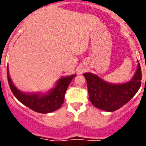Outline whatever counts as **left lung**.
<instances>
[{"instance_id":"left-lung-1","label":"left lung","mask_w":146,"mask_h":146,"mask_svg":"<svg viewBox=\"0 0 146 146\" xmlns=\"http://www.w3.org/2000/svg\"><path fill=\"white\" fill-rule=\"evenodd\" d=\"M87 82L89 100L94 106L108 112L118 110L126 104L138 92L141 86L142 72L138 61L137 69L129 82L113 84L96 74H83Z\"/></svg>"}]
</instances>
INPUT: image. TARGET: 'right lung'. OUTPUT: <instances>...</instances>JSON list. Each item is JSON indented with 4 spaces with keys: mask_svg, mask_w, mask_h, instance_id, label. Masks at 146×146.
Masks as SVG:
<instances>
[{
    "mask_svg": "<svg viewBox=\"0 0 146 146\" xmlns=\"http://www.w3.org/2000/svg\"><path fill=\"white\" fill-rule=\"evenodd\" d=\"M75 76V74H73L60 78L57 80L55 86L46 93H26L15 86L10 79L7 67V80L13 94L25 106L41 113H50L62 106L66 89Z\"/></svg>",
    "mask_w": 146,
    "mask_h": 146,
    "instance_id": "obj_1",
    "label": "right lung"
}]
</instances>
